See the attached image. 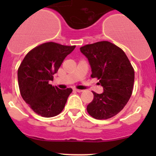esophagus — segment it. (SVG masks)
<instances>
[{
    "mask_svg": "<svg viewBox=\"0 0 156 156\" xmlns=\"http://www.w3.org/2000/svg\"><path fill=\"white\" fill-rule=\"evenodd\" d=\"M73 90L75 91V92H78V93H81V92H83L82 90H78V89H76V88H73Z\"/></svg>",
    "mask_w": 156,
    "mask_h": 156,
    "instance_id": "obj_1",
    "label": "esophagus"
}]
</instances>
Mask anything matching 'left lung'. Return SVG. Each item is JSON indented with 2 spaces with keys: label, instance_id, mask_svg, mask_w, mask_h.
<instances>
[{
  "label": "left lung",
  "instance_id": "obj_1",
  "mask_svg": "<svg viewBox=\"0 0 156 156\" xmlns=\"http://www.w3.org/2000/svg\"><path fill=\"white\" fill-rule=\"evenodd\" d=\"M80 50L89 61L91 78H97L104 90L100 94L92 91L88 114L98 120L110 119L123 109L131 96L134 69L125 52L109 41L84 45Z\"/></svg>",
  "mask_w": 156,
  "mask_h": 156
}]
</instances>
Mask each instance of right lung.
I'll return each mask as SVG.
<instances>
[{
    "instance_id": "right-lung-1",
    "label": "right lung",
    "mask_w": 156,
    "mask_h": 156,
    "mask_svg": "<svg viewBox=\"0 0 156 156\" xmlns=\"http://www.w3.org/2000/svg\"><path fill=\"white\" fill-rule=\"evenodd\" d=\"M75 46L55 42L41 44L26 54L18 69L20 94L39 115L50 118L63 110L72 88L60 90L50 84L64 59Z\"/></svg>"
}]
</instances>
